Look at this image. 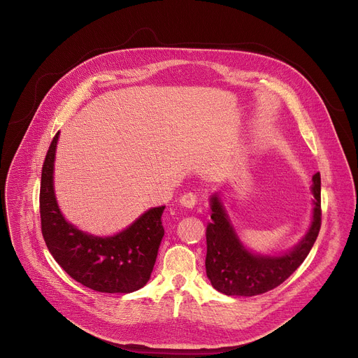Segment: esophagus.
I'll return each mask as SVG.
<instances>
[{
    "label": "esophagus",
    "instance_id": "obj_1",
    "mask_svg": "<svg viewBox=\"0 0 358 358\" xmlns=\"http://www.w3.org/2000/svg\"><path fill=\"white\" fill-rule=\"evenodd\" d=\"M180 206L186 207V208H194V206L197 204V197L194 193H185L180 199H179Z\"/></svg>",
    "mask_w": 358,
    "mask_h": 358
}]
</instances>
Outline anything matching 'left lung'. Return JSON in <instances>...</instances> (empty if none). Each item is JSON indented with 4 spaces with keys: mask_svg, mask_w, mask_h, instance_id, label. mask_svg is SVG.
<instances>
[{
    "mask_svg": "<svg viewBox=\"0 0 358 358\" xmlns=\"http://www.w3.org/2000/svg\"><path fill=\"white\" fill-rule=\"evenodd\" d=\"M313 219L309 231L289 252L269 257L255 255L244 248L217 197H211V222L207 223L206 273L213 288L229 296H255L287 280L312 250L322 224L320 173L312 178Z\"/></svg>",
    "mask_w": 358,
    "mask_h": 358,
    "instance_id": "1",
    "label": "left lung"
}]
</instances>
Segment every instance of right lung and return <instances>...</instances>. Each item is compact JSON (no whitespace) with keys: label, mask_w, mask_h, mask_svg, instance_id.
Masks as SVG:
<instances>
[{"label":"right lung","mask_w":358,"mask_h":358,"mask_svg":"<svg viewBox=\"0 0 358 358\" xmlns=\"http://www.w3.org/2000/svg\"><path fill=\"white\" fill-rule=\"evenodd\" d=\"M59 132L48 150L41 178V229L56 262L83 287L104 294H129L150 280L165 234V206L145 211L113 237H94L64 220L53 190V162Z\"/></svg>","instance_id":"add662e5"}]
</instances>
